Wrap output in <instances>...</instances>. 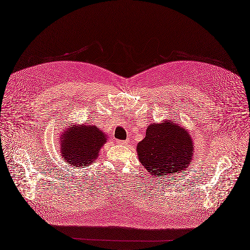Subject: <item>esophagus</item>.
<instances>
[{"label": "esophagus", "mask_w": 250, "mask_h": 250, "mask_svg": "<svg viewBox=\"0 0 250 250\" xmlns=\"http://www.w3.org/2000/svg\"><path fill=\"white\" fill-rule=\"evenodd\" d=\"M117 141V144L118 145H122V146H124V145H127L128 144V141L127 140H116Z\"/></svg>", "instance_id": "34e87169"}]
</instances>
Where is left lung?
I'll return each mask as SVG.
<instances>
[{
	"mask_svg": "<svg viewBox=\"0 0 250 250\" xmlns=\"http://www.w3.org/2000/svg\"><path fill=\"white\" fill-rule=\"evenodd\" d=\"M136 149L141 165L154 178H174L188 168L193 157L191 136L174 120L150 124Z\"/></svg>",
	"mask_w": 250,
	"mask_h": 250,
	"instance_id": "1",
	"label": "left lung"
}]
</instances>
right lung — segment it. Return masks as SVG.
Returning <instances> with one entry per match:
<instances>
[{
	"instance_id": "obj_1",
	"label": "right lung",
	"mask_w": 250,
	"mask_h": 250,
	"mask_svg": "<svg viewBox=\"0 0 250 250\" xmlns=\"http://www.w3.org/2000/svg\"><path fill=\"white\" fill-rule=\"evenodd\" d=\"M105 141V134L97 126L73 125L67 128L60 137L62 158L73 167H85L98 159Z\"/></svg>"
}]
</instances>
